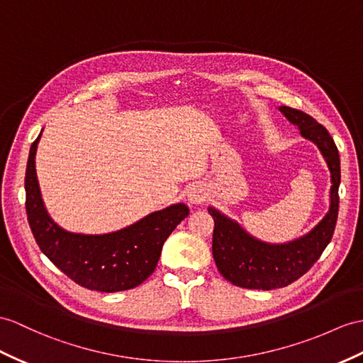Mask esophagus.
Listing matches in <instances>:
<instances>
[{
	"label": "esophagus",
	"instance_id": "34e87169",
	"mask_svg": "<svg viewBox=\"0 0 363 363\" xmlns=\"http://www.w3.org/2000/svg\"><path fill=\"white\" fill-rule=\"evenodd\" d=\"M206 200V189L200 186V184H196L188 191V201L191 205H200Z\"/></svg>",
	"mask_w": 363,
	"mask_h": 363
}]
</instances>
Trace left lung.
<instances>
[{"label":"left lung","mask_w":363,"mask_h":363,"mask_svg":"<svg viewBox=\"0 0 363 363\" xmlns=\"http://www.w3.org/2000/svg\"><path fill=\"white\" fill-rule=\"evenodd\" d=\"M279 111L289 123L298 128L300 135L313 141L322 152L331 174L330 209L311 231L286 243H268L252 237L235 220L226 217L214 206L208 212L214 218L212 255L220 274L233 285L248 289L284 288L319 260L331 242L339 214L340 158L330 132L319 125L311 115L288 106Z\"/></svg>","instance_id":"left-lung-1"}]
</instances>
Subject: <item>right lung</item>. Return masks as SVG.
Listing matches in <instances>:
<instances>
[{"mask_svg": "<svg viewBox=\"0 0 363 363\" xmlns=\"http://www.w3.org/2000/svg\"><path fill=\"white\" fill-rule=\"evenodd\" d=\"M41 134L33 141L26 167V212L43 254L75 284L100 293L138 286L154 272L163 243L189 214L184 203L151 212L138 222L108 234L70 233L54 222L44 206L35 171Z\"/></svg>", "mask_w": 363, "mask_h": 363, "instance_id": "add662e5", "label": "right lung"}]
</instances>
